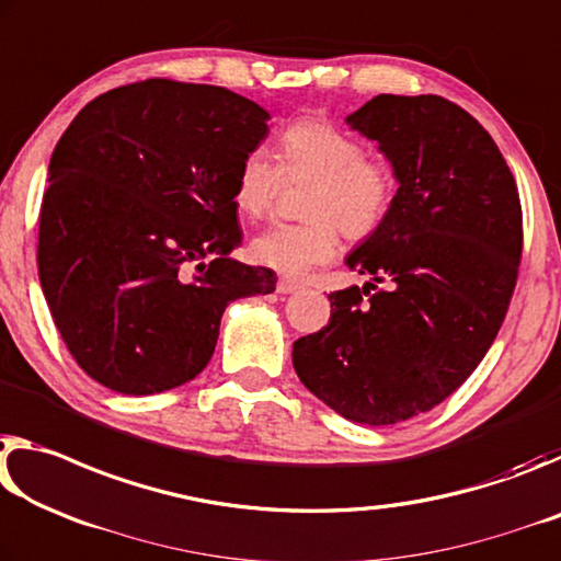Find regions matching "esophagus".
Returning a JSON list of instances; mask_svg holds the SVG:
<instances>
[{"instance_id":"1","label":"esophagus","mask_w":561,"mask_h":561,"mask_svg":"<svg viewBox=\"0 0 561 561\" xmlns=\"http://www.w3.org/2000/svg\"><path fill=\"white\" fill-rule=\"evenodd\" d=\"M275 290L278 293H283V296H288V293H296V290H300V286L296 280H288V278H280L278 283H275Z\"/></svg>"}]
</instances>
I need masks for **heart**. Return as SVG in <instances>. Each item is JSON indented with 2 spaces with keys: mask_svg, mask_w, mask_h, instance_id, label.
Here are the masks:
<instances>
[{
  "mask_svg": "<svg viewBox=\"0 0 561 561\" xmlns=\"http://www.w3.org/2000/svg\"><path fill=\"white\" fill-rule=\"evenodd\" d=\"M280 167L263 149L248 151L236 169L233 204L245 218H263L275 204L283 173L313 179L302 224H275L251 241L255 263L298 275L333 261L337 228L353 241L370 238L385 224L394 198L388 163L365 156V146L325 118H298L278 139Z\"/></svg>",
  "mask_w": 561,
  "mask_h": 561,
  "instance_id": "b5f03b06",
  "label": "heart"
}]
</instances>
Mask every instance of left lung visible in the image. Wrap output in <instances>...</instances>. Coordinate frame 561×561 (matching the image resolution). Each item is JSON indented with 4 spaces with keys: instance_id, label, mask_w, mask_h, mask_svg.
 <instances>
[{
    "instance_id": "obj_1",
    "label": "left lung",
    "mask_w": 561,
    "mask_h": 561,
    "mask_svg": "<svg viewBox=\"0 0 561 561\" xmlns=\"http://www.w3.org/2000/svg\"><path fill=\"white\" fill-rule=\"evenodd\" d=\"M345 122L378 141L398 194L345 259L370 280L330 293L328 325L293 343V367L337 415L380 427L439 405L490 351L517 283L522 206L497 144L453 101L380 94ZM375 282L389 288L370 294Z\"/></svg>"
}]
</instances>
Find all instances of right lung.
<instances>
[{"instance_id": "add662e5", "label": "right lung", "mask_w": 561, "mask_h": 561, "mask_svg": "<svg viewBox=\"0 0 561 561\" xmlns=\"http://www.w3.org/2000/svg\"><path fill=\"white\" fill-rule=\"evenodd\" d=\"M271 114L224 87L146 79L81 108L49 161L39 280L89 378L124 394L194 380L228 302L275 290L233 261L236 169Z\"/></svg>"}]
</instances>
